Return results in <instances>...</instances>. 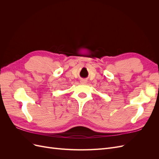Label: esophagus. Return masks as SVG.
I'll return each instance as SVG.
<instances>
[{"label": "esophagus", "instance_id": "obj_1", "mask_svg": "<svg viewBox=\"0 0 159 159\" xmlns=\"http://www.w3.org/2000/svg\"><path fill=\"white\" fill-rule=\"evenodd\" d=\"M81 82H82V83H85L86 82V81H85V80H81Z\"/></svg>", "mask_w": 159, "mask_h": 159}]
</instances>
